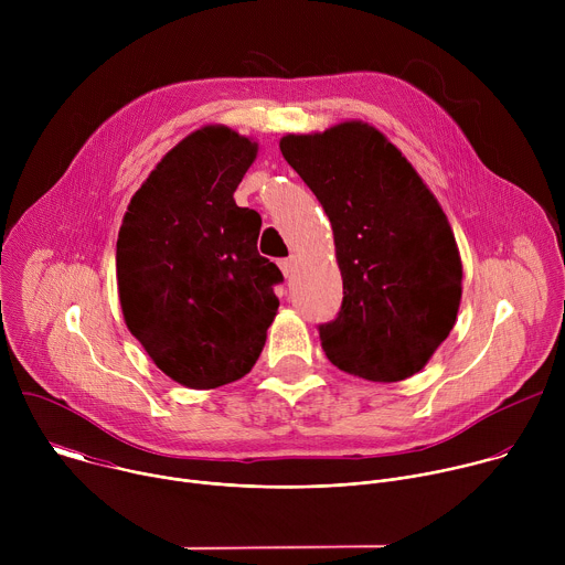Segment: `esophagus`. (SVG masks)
<instances>
[{
	"label": "esophagus",
	"instance_id": "obj_1",
	"mask_svg": "<svg viewBox=\"0 0 565 565\" xmlns=\"http://www.w3.org/2000/svg\"><path fill=\"white\" fill-rule=\"evenodd\" d=\"M279 268H281V273L288 277V275L292 273V268H295V257H286V259H281V262H279Z\"/></svg>",
	"mask_w": 565,
	"mask_h": 565
}]
</instances>
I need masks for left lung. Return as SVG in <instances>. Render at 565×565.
<instances>
[{
	"label": "left lung",
	"mask_w": 565,
	"mask_h": 565,
	"mask_svg": "<svg viewBox=\"0 0 565 565\" xmlns=\"http://www.w3.org/2000/svg\"><path fill=\"white\" fill-rule=\"evenodd\" d=\"M279 147L333 225L344 297L338 317L317 327L321 349L371 382L412 377L447 340L460 306L462 266L443 207L364 122L290 134Z\"/></svg>",
	"instance_id": "1"
}]
</instances>
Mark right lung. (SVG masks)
Masks as SVG:
<instances>
[{"label": "right lung", "instance_id": "1", "mask_svg": "<svg viewBox=\"0 0 565 565\" xmlns=\"http://www.w3.org/2000/svg\"><path fill=\"white\" fill-rule=\"evenodd\" d=\"M255 156L227 127L190 134L134 194L118 232L127 329L190 388L244 377L279 308L284 275L257 250L262 216L232 196Z\"/></svg>", "mask_w": 565, "mask_h": 565}]
</instances>
